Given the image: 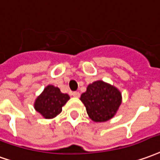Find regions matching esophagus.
Returning a JSON list of instances; mask_svg holds the SVG:
<instances>
[{
    "label": "esophagus",
    "instance_id": "obj_1",
    "mask_svg": "<svg viewBox=\"0 0 160 160\" xmlns=\"http://www.w3.org/2000/svg\"><path fill=\"white\" fill-rule=\"evenodd\" d=\"M72 95L73 96V97H75V98H79L80 95V93L79 92H72Z\"/></svg>",
    "mask_w": 160,
    "mask_h": 160
}]
</instances>
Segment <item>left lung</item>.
Listing matches in <instances>:
<instances>
[{
  "label": "left lung",
  "mask_w": 160,
  "mask_h": 160,
  "mask_svg": "<svg viewBox=\"0 0 160 160\" xmlns=\"http://www.w3.org/2000/svg\"><path fill=\"white\" fill-rule=\"evenodd\" d=\"M80 100L85 105L90 119L95 122H105L112 119L121 104L120 92L102 80L90 84Z\"/></svg>",
  "instance_id": "8db88e82"
}]
</instances>
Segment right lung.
Returning <instances> with one entry per match:
<instances>
[{"mask_svg":"<svg viewBox=\"0 0 160 160\" xmlns=\"http://www.w3.org/2000/svg\"><path fill=\"white\" fill-rule=\"evenodd\" d=\"M69 99L68 94L62 93L59 88L49 85L36 99L34 108L44 118L52 119L61 113L62 107Z\"/></svg>","mask_w":160,"mask_h":160,"instance_id":"obj_1","label":"right lung"}]
</instances>
